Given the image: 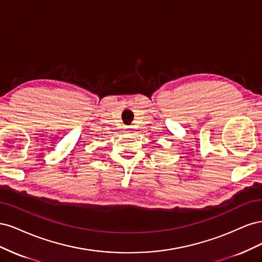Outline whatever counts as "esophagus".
<instances>
[{
  "label": "esophagus",
  "mask_w": 262,
  "mask_h": 262,
  "mask_svg": "<svg viewBox=\"0 0 262 262\" xmlns=\"http://www.w3.org/2000/svg\"><path fill=\"white\" fill-rule=\"evenodd\" d=\"M125 132L128 133V134H130V136H131V134H133V133H132V132H133L132 126H126V128H125Z\"/></svg>",
  "instance_id": "34e87169"
}]
</instances>
